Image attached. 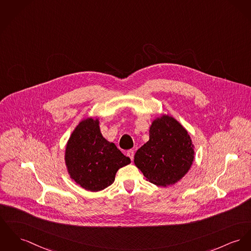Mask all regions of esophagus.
I'll return each mask as SVG.
<instances>
[{
  "instance_id": "1",
  "label": "esophagus",
  "mask_w": 251,
  "mask_h": 251,
  "mask_svg": "<svg viewBox=\"0 0 251 251\" xmlns=\"http://www.w3.org/2000/svg\"><path fill=\"white\" fill-rule=\"evenodd\" d=\"M127 156L130 158L131 161H133L134 159V151L130 150V151H127Z\"/></svg>"
}]
</instances>
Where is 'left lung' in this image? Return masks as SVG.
Wrapping results in <instances>:
<instances>
[{
	"mask_svg": "<svg viewBox=\"0 0 251 251\" xmlns=\"http://www.w3.org/2000/svg\"><path fill=\"white\" fill-rule=\"evenodd\" d=\"M195 147L187 130L168 114L156 117L150 127V140L134 156V164L151 184L167 187L178 183L189 171Z\"/></svg>",
	"mask_w": 251,
	"mask_h": 251,
	"instance_id": "1",
	"label": "left lung"
}]
</instances>
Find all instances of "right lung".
<instances>
[{"label": "right lung", "mask_w": 251, "mask_h": 251, "mask_svg": "<svg viewBox=\"0 0 251 251\" xmlns=\"http://www.w3.org/2000/svg\"><path fill=\"white\" fill-rule=\"evenodd\" d=\"M65 163L76 184L97 192L112 184L118 170L129 165L130 159L102 137L99 118L88 117L77 125L67 140Z\"/></svg>", "instance_id": "add662e5"}]
</instances>
